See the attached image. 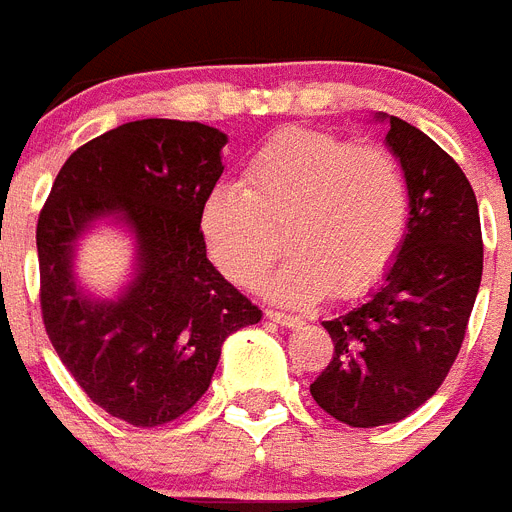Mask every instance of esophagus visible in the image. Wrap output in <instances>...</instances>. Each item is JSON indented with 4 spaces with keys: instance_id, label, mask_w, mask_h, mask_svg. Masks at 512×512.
Segmentation results:
<instances>
[{
    "instance_id": "obj_1",
    "label": "esophagus",
    "mask_w": 512,
    "mask_h": 512,
    "mask_svg": "<svg viewBox=\"0 0 512 512\" xmlns=\"http://www.w3.org/2000/svg\"><path fill=\"white\" fill-rule=\"evenodd\" d=\"M265 317L273 322H278V325H283V328H296V325H302V320L296 315H289V312H281V309H265Z\"/></svg>"
}]
</instances>
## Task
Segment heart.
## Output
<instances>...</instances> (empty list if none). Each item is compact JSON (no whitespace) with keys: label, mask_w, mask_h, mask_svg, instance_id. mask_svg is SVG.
<instances>
[{"label":"heart","mask_w":512,"mask_h":512,"mask_svg":"<svg viewBox=\"0 0 512 512\" xmlns=\"http://www.w3.org/2000/svg\"><path fill=\"white\" fill-rule=\"evenodd\" d=\"M411 184L395 153L333 132L286 130L257 150L242 184H218L200 208L210 260L252 286L276 260L281 231L291 255L265 278L273 299L304 304L372 289L401 252Z\"/></svg>","instance_id":"obj_1"}]
</instances>
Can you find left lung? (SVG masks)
<instances>
[{
  "instance_id": "1",
  "label": "left lung",
  "mask_w": 512,
  "mask_h": 512,
  "mask_svg": "<svg viewBox=\"0 0 512 512\" xmlns=\"http://www.w3.org/2000/svg\"><path fill=\"white\" fill-rule=\"evenodd\" d=\"M388 122L390 153L411 184V221L385 281L364 304L325 320L333 362L309 393L349 427L401 422L448 377L484 268L479 205L461 166L422 130Z\"/></svg>"
}]
</instances>
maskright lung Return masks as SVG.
<instances>
[{"instance_id": "obj_1", "label": "right lung", "mask_w": 512, "mask_h": 512, "mask_svg": "<svg viewBox=\"0 0 512 512\" xmlns=\"http://www.w3.org/2000/svg\"><path fill=\"white\" fill-rule=\"evenodd\" d=\"M229 137L179 119H140L77 148L38 216L41 315L51 346L106 414L161 427L208 390L223 341L263 312L208 260L200 208ZM124 222L136 276L117 300L76 286L71 257L96 220Z\"/></svg>"}]
</instances>
